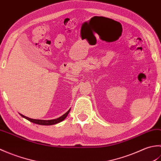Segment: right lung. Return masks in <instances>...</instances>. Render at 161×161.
Here are the masks:
<instances>
[{"instance_id":"right-lung-1","label":"right lung","mask_w":161,"mask_h":161,"mask_svg":"<svg viewBox=\"0 0 161 161\" xmlns=\"http://www.w3.org/2000/svg\"><path fill=\"white\" fill-rule=\"evenodd\" d=\"M70 111V109H69L66 114H64L63 115H61V117L58 118L57 119H49V120H44V119H31V118H29L28 117H26V116H24L22 114H20V115L22 116L23 118H25L28 119V120L32 122L33 123H35V124L37 125H55L57 124V123H59L61 121H63L64 119L67 117L68 114H69V112Z\"/></svg>"}]
</instances>
